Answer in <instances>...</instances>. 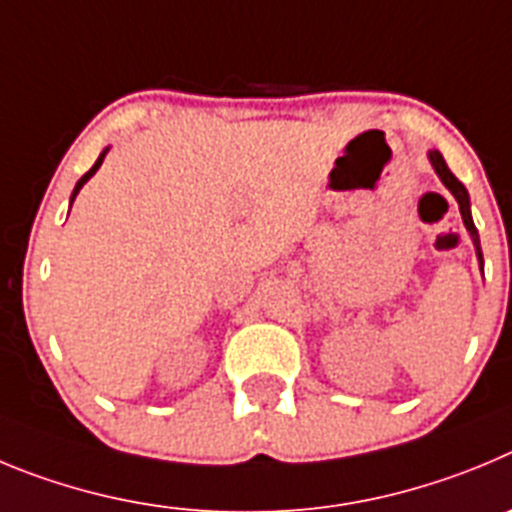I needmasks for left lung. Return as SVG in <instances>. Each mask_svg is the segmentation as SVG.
Wrapping results in <instances>:
<instances>
[{"label": "left lung", "mask_w": 512, "mask_h": 512, "mask_svg": "<svg viewBox=\"0 0 512 512\" xmlns=\"http://www.w3.org/2000/svg\"><path fill=\"white\" fill-rule=\"evenodd\" d=\"M428 160H431V165H434L436 176L441 178V183H444L446 188H449V193L457 199L459 204V214H462V222L464 227H467L469 237H472V245H474V252H477V260H480V270L485 267V260H482V247H480V234H477V227H474L472 222V206H469V193L467 188L462 186V181H459L454 173L449 170V165H446L444 155L439 153V150H428Z\"/></svg>", "instance_id": "8db88e82"}]
</instances>
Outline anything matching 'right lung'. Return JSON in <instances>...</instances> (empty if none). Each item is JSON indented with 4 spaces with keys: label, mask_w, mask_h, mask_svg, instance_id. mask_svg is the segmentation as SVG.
Masks as SVG:
<instances>
[{
    "label": "right lung",
    "mask_w": 512,
    "mask_h": 512,
    "mask_svg": "<svg viewBox=\"0 0 512 512\" xmlns=\"http://www.w3.org/2000/svg\"><path fill=\"white\" fill-rule=\"evenodd\" d=\"M107 153H109V147H104V150H101V155H99V158H96V163H94V165H91V170H89V173H84V176H81V181H78V183H76V188H73V193H71V204H73V201H76L78 191H81V188H84V183H86V181H89V178H91V176H94L96 170H99V168H101V163H104V158H107ZM68 211H71V209H68Z\"/></svg>",
    "instance_id": "right-lung-1"
}]
</instances>
